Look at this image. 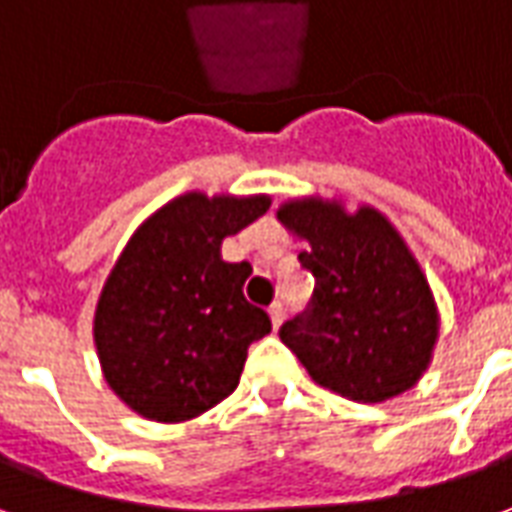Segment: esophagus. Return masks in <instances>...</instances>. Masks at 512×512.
<instances>
[{
    "label": "esophagus",
    "instance_id": "esophagus-1",
    "mask_svg": "<svg viewBox=\"0 0 512 512\" xmlns=\"http://www.w3.org/2000/svg\"><path fill=\"white\" fill-rule=\"evenodd\" d=\"M268 315H271L274 329H279V326H282V321H285V304H282V301H274V304L268 307Z\"/></svg>",
    "mask_w": 512,
    "mask_h": 512
}]
</instances>
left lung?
Masks as SVG:
<instances>
[{"mask_svg": "<svg viewBox=\"0 0 512 512\" xmlns=\"http://www.w3.org/2000/svg\"><path fill=\"white\" fill-rule=\"evenodd\" d=\"M310 241L299 263L315 277L310 307L279 337L315 384L359 403L406 392L428 370L439 312L422 268L384 213L337 200H290L277 211Z\"/></svg>", "mask_w": 512, "mask_h": 512, "instance_id": "1", "label": "left lung"}]
</instances>
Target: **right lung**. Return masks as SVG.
<instances>
[{
    "label": "right lung",
    "mask_w": 512,
    "mask_h": 512,
    "mask_svg": "<svg viewBox=\"0 0 512 512\" xmlns=\"http://www.w3.org/2000/svg\"><path fill=\"white\" fill-rule=\"evenodd\" d=\"M271 200L189 191L158 208L117 257L95 307L106 384L156 422L200 417L233 392L249 345L271 332L249 304V263H224L222 241Z\"/></svg>",
    "instance_id": "right-lung-1"
}]
</instances>
